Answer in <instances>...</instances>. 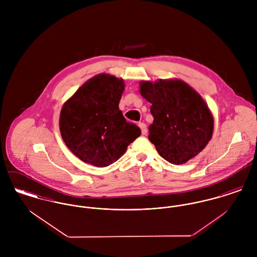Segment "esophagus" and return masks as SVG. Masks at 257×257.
<instances>
[{"instance_id": "1", "label": "esophagus", "mask_w": 257, "mask_h": 257, "mask_svg": "<svg viewBox=\"0 0 257 257\" xmlns=\"http://www.w3.org/2000/svg\"><path fill=\"white\" fill-rule=\"evenodd\" d=\"M139 126H140V127H141V130H142V134H143L144 136H145V135H147V124H146L145 122H140V123H139Z\"/></svg>"}]
</instances>
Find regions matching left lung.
<instances>
[{
    "label": "left lung",
    "instance_id": "1",
    "mask_svg": "<svg viewBox=\"0 0 257 257\" xmlns=\"http://www.w3.org/2000/svg\"><path fill=\"white\" fill-rule=\"evenodd\" d=\"M153 122L149 141L160 156L182 164L200 153L212 139L214 118L203 98L181 80L141 82Z\"/></svg>",
    "mask_w": 257,
    "mask_h": 257
}]
</instances>
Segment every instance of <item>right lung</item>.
<instances>
[{
    "instance_id": "1",
    "label": "right lung",
    "mask_w": 257,
    "mask_h": 257,
    "mask_svg": "<svg viewBox=\"0 0 257 257\" xmlns=\"http://www.w3.org/2000/svg\"><path fill=\"white\" fill-rule=\"evenodd\" d=\"M123 89L122 79L99 74L64 104L59 119L61 137L82 161L109 166L141 136V128L127 122L118 109Z\"/></svg>"
}]
</instances>
